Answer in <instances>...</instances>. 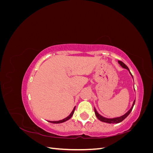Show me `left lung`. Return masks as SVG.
I'll list each match as a JSON object with an SVG mask.
<instances>
[{
	"mask_svg": "<svg viewBox=\"0 0 153 153\" xmlns=\"http://www.w3.org/2000/svg\"><path fill=\"white\" fill-rule=\"evenodd\" d=\"M118 62L119 63V64L120 65H121L123 68H125V69H127L129 71V68H128V67L126 65V64H125L124 62H123L122 61H118ZM130 73V72H129ZM130 74H131V75L133 76V75H131V73H130ZM135 100H134V101H133V105H132V106H131V108L129 109L128 112L125 114L124 115H123V116H121V117H116V118H113V119H108V118H105V117H103V116H101V115H100L98 113V112H97L96 111V108H94V112H95V115H96V117H97V118H98L100 121H102V122H105V123H121V122H122L123 120L124 119H126L127 117H128V115L130 114V112H131V110H132V109H133V106H134V105H135Z\"/></svg>",
	"mask_w": 153,
	"mask_h": 153,
	"instance_id": "8db88e82",
	"label": "left lung"
}]
</instances>
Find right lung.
Returning <instances> with one entry per match:
<instances>
[{
    "label": "right lung",
    "mask_w": 153,
    "mask_h": 153,
    "mask_svg": "<svg viewBox=\"0 0 153 153\" xmlns=\"http://www.w3.org/2000/svg\"><path fill=\"white\" fill-rule=\"evenodd\" d=\"M75 107L74 108V109L73 110L72 112L70 114V115H69V116H68V117H67L66 118H65V119H62V120H61V121H49V122H50V123H55V124H59V123H62L65 122V121H68V119H70V118L72 117V115H73V114H74V112H75Z\"/></svg>",
    "instance_id": "right-lung-1"
}]
</instances>
